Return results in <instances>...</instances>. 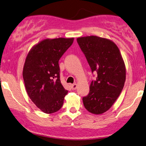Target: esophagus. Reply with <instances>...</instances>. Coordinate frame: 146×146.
Here are the masks:
<instances>
[{
    "label": "esophagus",
    "mask_w": 146,
    "mask_h": 146,
    "mask_svg": "<svg viewBox=\"0 0 146 146\" xmlns=\"http://www.w3.org/2000/svg\"><path fill=\"white\" fill-rule=\"evenodd\" d=\"M70 87L72 90H76L78 87V85L76 84V83H74V84H72V85H70Z\"/></svg>",
    "instance_id": "34e87169"
}]
</instances>
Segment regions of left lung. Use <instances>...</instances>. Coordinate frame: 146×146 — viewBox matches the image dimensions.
Here are the masks:
<instances>
[{"label": "left lung", "instance_id": "left-lung-1", "mask_svg": "<svg viewBox=\"0 0 146 146\" xmlns=\"http://www.w3.org/2000/svg\"><path fill=\"white\" fill-rule=\"evenodd\" d=\"M92 72L98 76L90 85V92L83 98V105L90 113L102 114L118 98L125 82L126 69L117 45L113 40L90 35L77 38Z\"/></svg>", "mask_w": 146, "mask_h": 146}]
</instances>
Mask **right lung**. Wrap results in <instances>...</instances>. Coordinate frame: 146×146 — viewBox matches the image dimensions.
Wrapping results in <instances>:
<instances>
[{
  "label": "right lung",
  "mask_w": 146,
  "mask_h": 146,
  "mask_svg": "<svg viewBox=\"0 0 146 146\" xmlns=\"http://www.w3.org/2000/svg\"><path fill=\"white\" fill-rule=\"evenodd\" d=\"M74 38L45 39L28 52L23 77L30 98L40 111L56 113L63 106L68 90L59 79V60Z\"/></svg>",
  "instance_id": "1"
}]
</instances>
